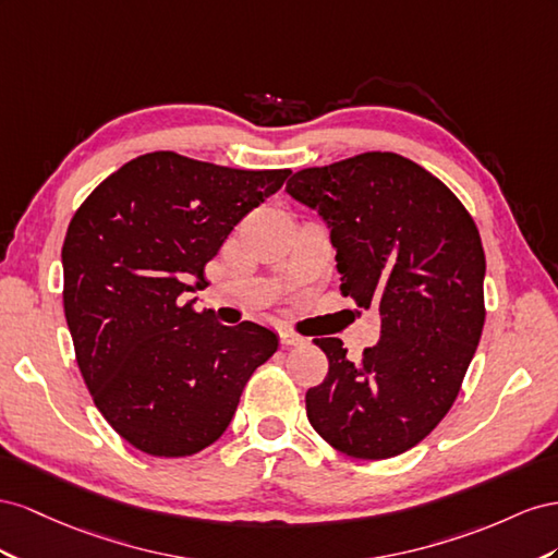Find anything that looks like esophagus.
Listing matches in <instances>:
<instances>
[{"mask_svg": "<svg viewBox=\"0 0 558 558\" xmlns=\"http://www.w3.org/2000/svg\"><path fill=\"white\" fill-rule=\"evenodd\" d=\"M278 333H280V343H282V345H301V343L306 341L304 337H299V333H294V331H290V329H280Z\"/></svg>", "mask_w": 558, "mask_h": 558, "instance_id": "1", "label": "esophagus"}]
</instances>
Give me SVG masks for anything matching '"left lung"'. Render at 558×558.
Returning <instances> with one entry per match:
<instances>
[{"instance_id": "8db88e82", "label": "left lung", "mask_w": 558, "mask_h": 558, "mask_svg": "<svg viewBox=\"0 0 558 558\" xmlns=\"http://www.w3.org/2000/svg\"><path fill=\"white\" fill-rule=\"evenodd\" d=\"M284 191L327 225L341 292L380 317L360 362L341 339H315L329 372L306 392L308 421L345 456H400L447 416L480 345V231L447 186L390 151L299 170Z\"/></svg>"}]
</instances>
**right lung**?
Wrapping results in <instances>:
<instances>
[{"mask_svg": "<svg viewBox=\"0 0 558 558\" xmlns=\"http://www.w3.org/2000/svg\"><path fill=\"white\" fill-rule=\"evenodd\" d=\"M288 174L154 151L109 174L72 217L62 301L76 362L95 407L135 449L182 458L210 447L278 350L276 331L221 325L184 292L208 288L205 264Z\"/></svg>", "mask_w": 558, "mask_h": 558, "instance_id": "obj_1", "label": "right lung"}]
</instances>
